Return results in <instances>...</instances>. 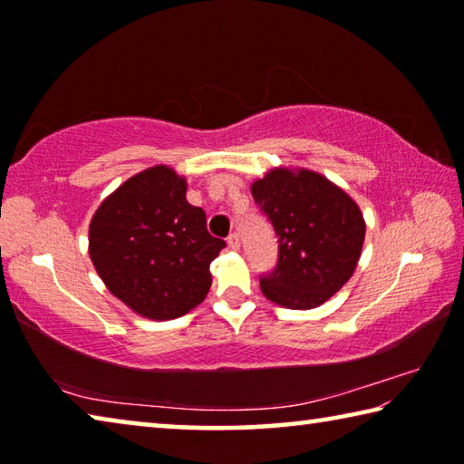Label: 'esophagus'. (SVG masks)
Segmentation results:
<instances>
[{
	"label": "esophagus",
	"mask_w": 464,
	"mask_h": 464,
	"mask_svg": "<svg viewBox=\"0 0 464 464\" xmlns=\"http://www.w3.org/2000/svg\"><path fill=\"white\" fill-rule=\"evenodd\" d=\"M227 243H229L231 249H239V243H241L239 241V235L237 233H231L229 237H227Z\"/></svg>",
	"instance_id": "esophagus-1"
}]
</instances>
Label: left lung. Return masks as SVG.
<instances>
[{
	"label": "left lung",
	"instance_id": "obj_1",
	"mask_svg": "<svg viewBox=\"0 0 464 464\" xmlns=\"http://www.w3.org/2000/svg\"><path fill=\"white\" fill-rule=\"evenodd\" d=\"M251 196L278 237L274 270L262 293L288 309H313L350 280L364 243L358 204L315 171L274 169L251 184Z\"/></svg>",
	"mask_w": 464,
	"mask_h": 464
}]
</instances>
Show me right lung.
<instances>
[{"label":"right lung","instance_id":"obj_1","mask_svg":"<svg viewBox=\"0 0 464 464\" xmlns=\"http://www.w3.org/2000/svg\"><path fill=\"white\" fill-rule=\"evenodd\" d=\"M227 243L186 200V179L157 166L129 178L90 223V257L110 293L149 319H176L210 288V262Z\"/></svg>","mask_w":464,"mask_h":464}]
</instances>
